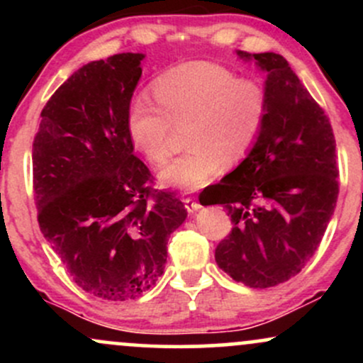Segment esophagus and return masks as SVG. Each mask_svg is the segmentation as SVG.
Here are the masks:
<instances>
[{
	"mask_svg": "<svg viewBox=\"0 0 363 363\" xmlns=\"http://www.w3.org/2000/svg\"><path fill=\"white\" fill-rule=\"evenodd\" d=\"M184 206H186V210L189 211V213H194V211H198L199 208H201L198 199H194V198H186L184 199Z\"/></svg>",
	"mask_w": 363,
	"mask_h": 363,
	"instance_id": "obj_1",
	"label": "esophagus"
}]
</instances>
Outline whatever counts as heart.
Listing matches in <instances>:
<instances>
[{"label": "heart", "mask_w": 363, "mask_h": 363, "mask_svg": "<svg viewBox=\"0 0 363 363\" xmlns=\"http://www.w3.org/2000/svg\"><path fill=\"white\" fill-rule=\"evenodd\" d=\"M152 94L131 99L126 128L133 145L153 164L172 152L174 124L186 128L184 155L158 174L164 186L181 191L203 187L222 172L225 160L251 152L268 118V91L254 78H240L227 66L191 61L174 66L153 82Z\"/></svg>", "instance_id": "heart-1"}]
</instances>
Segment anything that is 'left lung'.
Instances as JSON below:
<instances>
[{"mask_svg":"<svg viewBox=\"0 0 363 363\" xmlns=\"http://www.w3.org/2000/svg\"><path fill=\"white\" fill-rule=\"evenodd\" d=\"M237 54L268 73V118L249 155L199 201L223 205L234 223L216 245V264L251 289H269L301 273L323 240L340 193L336 141L285 57Z\"/></svg>","mask_w":363,"mask_h":363,"instance_id":"left-lung-1","label":"left lung"}]
</instances>
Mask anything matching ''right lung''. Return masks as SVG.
<instances>
[{
  "label": "right lung",
  "instance_id": "add662e5",
  "mask_svg": "<svg viewBox=\"0 0 363 363\" xmlns=\"http://www.w3.org/2000/svg\"><path fill=\"white\" fill-rule=\"evenodd\" d=\"M143 57L123 52L82 66L44 106L32 145L40 232L73 281L104 301L155 285L169 237L187 216L176 194L153 189L128 135Z\"/></svg>",
  "mask_w": 363,
  "mask_h": 363
}]
</instances>
